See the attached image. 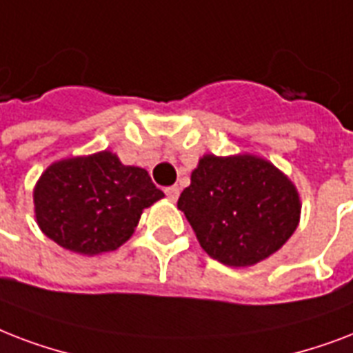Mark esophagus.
<instances>
[{"label":"esophagus","instance_id":"1","mask_svg":"<svg viewBox=\"0 0 353 353\" xmlns=\"http://www.w3.org/2000/svg\"><path fill=\"white\" fill-rule=\"evenodd\" d=\"M165 195H168L169 201H176L180 195V190H179V185H169V188H165Z\"/></svg>","mask_w":353,"mask_h":353}]
</instances>
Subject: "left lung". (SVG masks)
<instances>
[{
    "mask_svg": "<svg viewBox=\"0 0 353 353\" xmlns=\"http://www.w3.org/2000/svg\"><path fill=\"white\" fill-rule=\"evenodd\" d=\"M300 196L280 169L254 154H206L179 210L210 258L248 267L280 250L300 221Z\"/></svg>",
    "mask_w": 353,
    "mask_h": 353,
    "instance_id": "left-lung-1",
    "label": "left lung"
}]
</instances>
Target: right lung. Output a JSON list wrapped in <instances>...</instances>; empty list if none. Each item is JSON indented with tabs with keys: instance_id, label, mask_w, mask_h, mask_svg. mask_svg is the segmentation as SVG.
I'll use <instances>...</instances> for the list:
<instances>
[{
	"instance_id": "right-lung-1",
	"label": "right lung",
	"mask_w": 353,
	"mask_h": 353,
	"mask_svg": "<svg viewBox=\"0 0 353 353\" xmlns=\"http://www.w3.org/2000/svg\"><path fill=\"white\" fill-rule=\"evenodd\" d=\"M40 230L72 252L95 256L119 248L141 212L163 193L145 169L123 165L110 151L51 163L34 185Z\"/></svg>"
}]
</instances>
